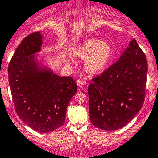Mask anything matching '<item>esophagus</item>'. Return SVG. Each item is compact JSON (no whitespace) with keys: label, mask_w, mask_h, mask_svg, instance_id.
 I'll return each instance as SVG.
<instances>
[{"label":"esophagus","mask_w":158,"mask_h":158,"mask_svg":"<svg viewBox=\"0 0 158 158\" xmlns=\"http://www.w3.org/2000/svg\"><path fill=\"white\" fill-rule=\"evenodd\" d=\"M76 84H77V86L79 88H82L84 85V82L82 80H81V79H78L76 81Z\"/></svg>","instance_id":"34e87169"}]
</instances>
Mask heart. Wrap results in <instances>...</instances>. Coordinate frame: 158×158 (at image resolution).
<instances>
[{"mask_svg": "<svg viewBox=\"0 0 158 158\" xmlns=\"http://www.w3.org/2000/svg\"><path fill=\"white\" fill-rule=\"evenodd\" d=\"M114 50L110 44L97 39H89L73 51L76 57L85 59L83 69L89 75H98L106 69L112 58ZM69 63V60H66Z\"/></svg>", "mask_w": 158, "mask_h": 158, "instance_id": "heart-1", "label": "heart"}]
</instances>
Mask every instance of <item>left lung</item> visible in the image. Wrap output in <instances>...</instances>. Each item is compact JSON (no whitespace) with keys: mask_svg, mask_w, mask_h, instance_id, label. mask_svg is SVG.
I'll list each match as a JSON object with an SVG mask.
<instances>
[{"mask_svg":"<svg viewBox=\"0 0 158 158\" xmlns=\"http://www.w3.org/2000/svg\"><path fill=\"white\" fill-rule=\"evenodd\" d=\"M147 60L133 39L118 60L89 85L92 123L103 130H117L129 123L145 101Z\"/></svg>","mask_w":158,"mask_h":158,"instance_id":"8db88e82","label":"left lung"}]
</instances>
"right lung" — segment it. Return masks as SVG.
<instances>
[{"label":"right lung","mask_w":158,"mask_h":158,"mask_svg":"<svg viewBox=\"0 0 158 158\" xmlns=\"http://www.w3.org/2000/svg\"><path fill=\"white\" fill-rule=\"evenodd\" d=\"M40 31L25 38L8 67L16 112L28 127L41 133L52 132L65 122L66 108L77 91L70 76H59L45 62Z\"/></svg>","instance_id":"add662e5"}]
</instances>
